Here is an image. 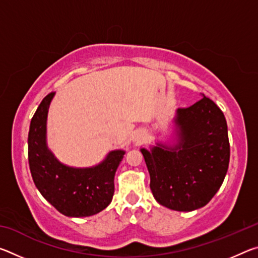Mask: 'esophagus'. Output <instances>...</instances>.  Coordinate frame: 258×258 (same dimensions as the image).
Segmentation results:
<instances>
[{
    "mask_svg": "<svg viewBox=\"0 0 258 258\" xmlns=\"http://www.w3.org/2000/svg\"><path fill=\"white\" fill-rule=\"evenodd\" d=\"M141 138H142V137H141V135H138V137H137V141H139V142H140V141H141V140H142Z\"/></svg>",
    "mask_w": 258,
    "mask_h": 258,
    "instance_id": "34e87169",
    "label": "esophagus"
}]
</instances>
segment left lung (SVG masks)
I'll list each match as a JSON object with an SVG mask.
<instances>
[{
  "mask_svg": "<svg viewBox=\"0 0 258 258\" xmlns=\"http://www.w3.org/2000/svg\"><path fill=\"white\" fill-rule=\"evenodd\" d=\"M177 143L142 148L150 189L160 205L191 212L207 205L224 181L230 161L228 125L215 102L205 97L174 118Z\"/></svg>",
  "mask_w": 258,
  "mask_h": 258,
  "instance_id": "1",
  "label": "left lung"
}]
</instances>
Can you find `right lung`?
<instances>
[{"label": "right lung", "mask_w": 258, "mask_h": 258, "mask_svg": "<svg viewBox=\"0 0 258 258\" xmlns=\"http://www.w3.org/2000/svg\"><path fill=\"white\" fill-rule=\"evenodd\" d=\"M51 92L35 111L28 133V161L35 185L41 195L63 215L91 216L111 203L113 178L124 150H113L93 167H69L55 158L46 145V118Z\"/></svg>", "instance_id": "1"}]
</instances>
